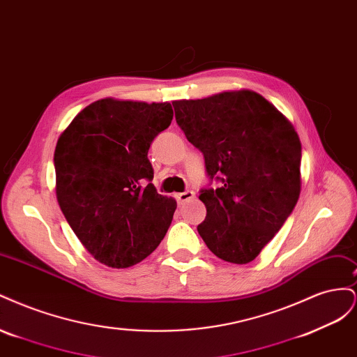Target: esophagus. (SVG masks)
<instances>
[{
  "mask_svg": "<svg viewBox=\"0 0 357 357\" xmlns=\"http://www.w3.org/2000/svg\"><path fill=\"white\" fill-rule=\"evenodd\" d=\"M176 198H177L178 202H188V201L195 198V192H193V190H185V192H181V193H177Z\"/></svg>",
  "mask_w": 357,
  "mask_h": 357,
  "instance_id": "1",
  "label": "esophagus"
}]
</instances>
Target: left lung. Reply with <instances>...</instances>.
Returning <instances> with one entry per match:
<instances>
[{
    "label": "left lung",
    "mask_w": 357,
    "mask_h": 357,
    "mask_svg": "<svg viewBox=\"0 0 357 357\" xmlns=\"http://www.w3.org/2000/svg\"><path fill=\"white\" fill-rule=\"evenodd\" d=\"M177 125L199 149L218 189H202L198 232L231 264H248L282 229L301 193V142L294 125L253 91L172 101Z\"/></svg>",
    "instance_id": "8db88e82"
}]
</instances>
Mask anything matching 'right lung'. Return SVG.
Masks as SVG:
<instances>
[{
	"instance_id": "right-lung-1",
	"label": "right lung",
	"mask_w": 357,
	"mask_h": 357,
	"mask_svg": "<svg viewBox=\"0 0 357 357\" xmlns=\"http://www.w3.org/2000/svg\"><path fill=\"white\" fill-rule=\"evenodd\" d=\"M171 121L169 102L104 98L84 107L58 138L59 207L86 250L107 266L142 262L169 228L177 202L150 183L147 152Z\"/></svg>"
}]
</instances>
